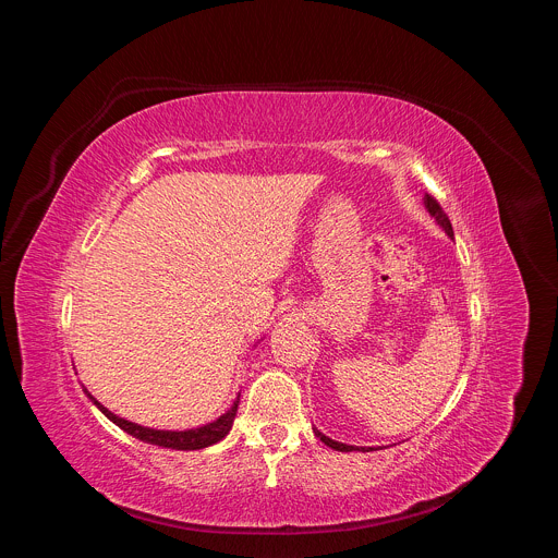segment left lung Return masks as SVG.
I'll use <instances>...</instances> for the list:
<instances>
[{"label": "left lung", "instance_id": "8db88e82", "mask_svg": "<svg viewBox=\"0 0 558 558\" xmlns=\"http://www.w3.org/2000/svg\"><path fill=\"white\" fill-rule=\"evenodd\" d=\"M426 207H428V211L437 218V222L448 231V235H452V225H450V220H448V216H446V211L441 209V205L437 203V198L435 196H430V194H426ZM313 433L317 435V437H320V441L323 444H327L329 448H333V450H340V452H351V450H357L355 446H347V444H340V441H333V439H329L327 435H323L320 430H315L313 428ZM362 450H373V448H362Z\"/></svg>", "mask_w": 558, "mask_h": 558}]
</instances>
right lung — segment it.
Returning <instances> with one entry per match:
<instances>
[{
  "mask_svg": "<svg viewBox=\"0 0 558 558\" xmlns=\"http://www.w3.org/2000/svg\"><path fill=\"white\" fill-rule=\"evenodd\" d=\"M90 400L97 404V409L110 420L114 422L119 428H123L128 435L145 441V444H154V446H161V448H172V450H198V448H207L216 441H220L229 430H231V424H233V417H235V411H238V400L233 402V407L222 415L218 417L216 422L207 424V426H201V428H192V430H154V428H143L138 424H132L128 420H121L117 417L114 413H110L106 407H101L95 397H90Z\"/></svg>",
  "mask_w": 558,
  "mask_h": 558,
  "instance_id": "1",
  "label": "right lung"
}]
</instances>
